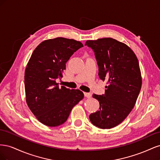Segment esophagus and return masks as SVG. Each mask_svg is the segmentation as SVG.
I'll return each mask as SVG.
<instances>
[{
    "instance_id": "34e87169",
    "label": "esophagus",
    "mask_w": 160,
    "mask_h": 160,
    "mask_svg": "<svg viewBox=\"0 0 160 160\" xmlns=\"http://www.w3.org/2000/svg\"><path fill=\"white\" fill-rule=\"evenodd\" d=\"M84 95L85 98H91V94L90 93H84Z\"/></svg>"
}]
</instances>
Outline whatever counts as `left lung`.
<instances>
[{
  "instance_id": "8db88e82",
  "label": "left lung",
  "mask_w": 160,
  "mask_h": 160,
  "mask_svg": "<svg viewBox=\"0 0 160 160\" xmlns=\"http://www.w3.org/2000/svg\"><path fill=\"white\" fill-rule=\"evenodd\" d=\"M95 53L99 77L107 80L105 94H93L99 110L89 115L91 122L101 129L117 126L135 106L142 88V76L136 55L123 42L112 38L87 41Z\"/></svg>"
}]
</instances>
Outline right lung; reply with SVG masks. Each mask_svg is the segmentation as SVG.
<instances>
[{
  "mask_svg": "<svg viewBox=\"0 0 160 160\" xmlns=\"http://www.w3.org/2000/svg\"><path fill=\"white\" fill-rule=\"evenodd\" d=\"M83 45L74 39L58 37L42 41L34 50L25 72L26 101L41 123L49 127L64 123L75 105L84 98L79 89L59 87L66 62Z\"/></svg>",
  "mask_w": 160,
  "mask_h": 160,
  "instance_id": "obj_1",
  "label": "right lung"
}]
</instances>
